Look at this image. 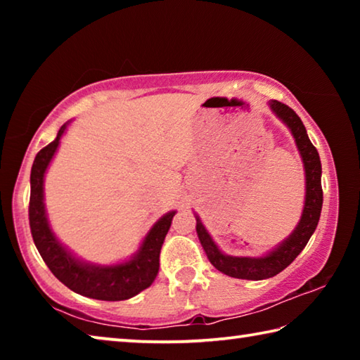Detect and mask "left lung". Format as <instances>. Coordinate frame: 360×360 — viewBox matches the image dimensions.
<instances>
[{
	"instance_id": "1",
	"label": "left lung",
	"mask_w": 360,
	"mask_h": 360,
	"mask_svg": "<svg viewBox=\"0 0 360 360\" xmlns=\"http://www.w3.org/2000/svg\"><path fill=\"white\" fill-rule=\"evenodd\" d=\"M270 108L289 127L290 133L295 138V144L300 150L304 165L307 195H304V206L300 222H298L295 230L292 231L289 238H285L281 245L264 255V257H231V255H225L219 251L216 243L212 241L205 225L197 216L198 238L211 264L224 275L238 279H251V281H260V279L276 276L278 273H281L285 266H289L295 260L297 255L303 251V248L311 238L316 227H318L322 210V168L318 150L309 141L307 129H304L303 122L295 114L294 109L276 100L270 101Z\"/></svg>"
}]
</instances>
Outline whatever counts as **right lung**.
I'll return each mask as SVG.
<instances>
[{"mask_svg": "<svg viewBox=\"0 0 360 360\" xmlns=\"http://www.w3.org/2000/svg\"><path fill=\"white\" fill-rule=\"evenodd\" d=\"M65 130L66 125L58 130L57 138L51 144L38 152L32 167L28 216L33 241L49 270L72 292L89 298H96V300H127L148 289L157 278L158 266H160V262H158L160 249L172 227L176 211H169L158 219L131 260L109 266L77 260L52 233L44 208V173L56 154Z\"/></svg>", "mask_w": 360, "mask_h": 360, "instance_id": "1", "label": "right lung"}]
</instances>
